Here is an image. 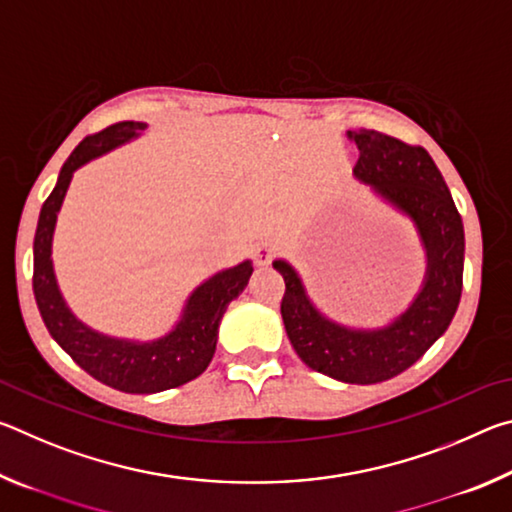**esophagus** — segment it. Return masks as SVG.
<instances>
[{
  "instance_id": "obj_1",
  "label": "esophagus",
  "mask_w": 512,
  "mask_h": 512,
  "mask_svg": "<svg viewBox=\"0 0 512 512\" xmlns=\"http://www.w3.org/2000/svg\"><path fill=\"white\" fill-rule=\"evenodd\" d=\"M275 250H277V246L273 244V241H264V244H259L255 248V264L257 266H268V264H271Z\"/></svg>"
}]
</instances>
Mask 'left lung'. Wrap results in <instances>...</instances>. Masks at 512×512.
<instances>
[{"instance_id":"obj_1","label":"left lung","mask_w":512,"mask_h":512,"mask_svg":"<svg viewBox=\"0 0 512 512\" xmlns=\"http://www.w3.org/2000/svg\"><path fill=\"white\" fill-rule=\"evenodd\" d=\"M359 149L354 178L415 228L424 250L418 293L400 314L377 327L329 318L302 282L296 266L273 262L287 284L282 320L298 357L343 384H379L411 368L447 332L463 291L465 232L454 198L431 155L377 131H348Z\"/></svg>"}]
</instances>
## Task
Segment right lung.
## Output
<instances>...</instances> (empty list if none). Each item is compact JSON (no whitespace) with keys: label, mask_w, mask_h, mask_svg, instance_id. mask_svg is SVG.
<instances>
[{"label":"right lung","mask_w":512,"mask_h":512,"mask_svg":"<svg viewBox=\"0 0 512 512\" xmlns=\"http://www.w3.org/2000/svg\"><path fill=\"white\" fill-rule=\"evenodd\" d=\"M146 128L149 124L144 121H121L106 131L85 137L60 169L54 192L40 210L33 239V293L49 334L88 375L121 393L169 391L205 372L214 357L225 309L248 287L253 275L250 259L216 271L189 293L169 332L149 341L99 332L69 309L51 257L58 214L67 189L81 167L137 140Z\"/></svg>","instance_id":"1"}]
</instances>
